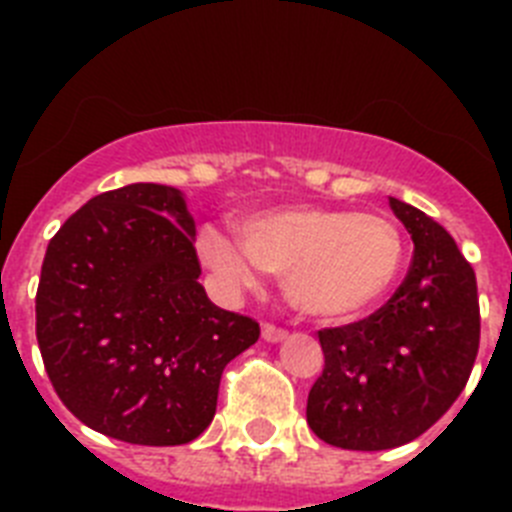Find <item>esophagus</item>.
Masks as SVG:
<instances>
[{
  "label": "esophagus",
  "mask_w": 512,
  "mask_h": 512,
  "mask_svg": "<svg viewBox=\"0 0 512 512\" xmlns=\"http://www.w3.org/2000/svg\"><path fill=\"white\" fill-rule=\"evenodd\" d=\"M261 338L269 343H279L287 338V330L277 328V325H271V323H264V328H261Z\"/></svg>",
  "instance_id": "esophagus-1"
}]
</instances>
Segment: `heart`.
<instances>
[{"label": "heart", "instance_id": "obj_1", "mask_svg": "<svg viewBox=\"0 0 512 512\" xmlns=\"http://www.w3.org/2000/svg\"><path fill=\"white\" fill-rule=\"evenodd\" d=\"M243 241L205 228L197 251L228 292L284 274L289 302L305 315L341 320L377 305L400 277L405 238L392 220L343 207L289 205L241 220Z\"/></svg>", "mask_w": 512, "mask_h": 512}]
</instances>
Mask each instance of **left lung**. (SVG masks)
<instances>
[{
	"mask_svg": "<svg viewBox=\"0 0 512 512\" xmlns=\"http://www.w3.org/2000/svg\"><path fill=\"white\" fill-rule=\"evenodd\" d=\"M415 243L387 305L359 323L320 330L325 369L307 395L320 441L384 451L413 441L467 387L479 348L477 277L441 225L390 197Z\"/></svg>",
	"mask_w": 512,
	"mask_h": 512,
	"instance_id": "left-lung-1",
	"label": "left lung"
}]
</instances>
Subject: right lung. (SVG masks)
<instances>
[{
	"label": "right lung",
	"instance_id": "add662e5",
	"mask_svg": "<svg viewBox=\"0 0 512 512\" xmlns=\"http://www.w3.org/2000/svg\"><path fill=\"white\" fill-rule=\"evenodd\" d=\"M194 217L166 184L92 197L48 243L35 297L45 372L84 425L179 446L215 418L223 369L259 323L207 300Z\"/></svg>",
	"mask_w": 512,
	"mask_h": 512
}]
</instances>
